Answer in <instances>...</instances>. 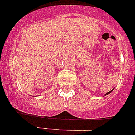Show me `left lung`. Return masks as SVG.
Listing matches in <instances>:
<instances>
[{"mask_svg": "<svg viewBox=\"0 0 135 135\" xmlns=\"http://www.w3.org/2000/svg\"><path fill=\"white\" fill-rule=\"evenodd\" d=\"M113 90H114V89H112V90H110V91H109V92H108V93H106V94H105V95H104V96H106V95H109V94H110V93H112V91H113Z\"/></svg>", "mask_w": 135, "mask_h": 135, "instance_id": "obj_1", "label": "left lung"}]
</instances>
